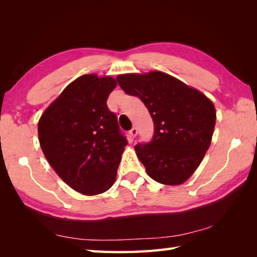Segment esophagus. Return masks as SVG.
I'll use <instances>...</instances> for the list:
<instances>
[{
	"mask_svg": "<svg viewBox=\"0 0 257 257\" xmlns=\"http://www.w3.org/2000/svg\"><path fill=\"white\" fill-rule=\"evenodd\" d=\"M137 134H138V129H137V127H133V128H132V130H130V132H129L130 138H132V139H135V137H136V136H137Z\"/></svg>",
	"mask_w": 257,
	"mask_h": 257,
	"instance_id": "obj_1",
	"label": "esophagus"
}]
</instances>
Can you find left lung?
I'll return each instance as SVG.
<instances>
[{
  "label": "left lung",
  "mask_w": 257,
  "mask_h": 257,
  "mask_svg": "<svg viewBox=\"0 0 257 257\" xmlns=\"http://www.w3.org/2000/svg\"><path fill=\"white\" fill-rule=\"evenodd\" d=\"M130 96L139 97L154 120L150 143L135 146L155 181L178 185L192 176L211 145L215 125L213 102L198 89L161 72L119 75Z\"/></svg>",
  "instance_id": "obj_1"
}]
</instances>
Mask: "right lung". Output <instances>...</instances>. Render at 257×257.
<instances>
[{
  "mask_svg": "<svg viewBox=\"0 0 257 257\" xmlns=\"http://www.w3.org/2000/svg\"><path fill=\"white\" fill-rule=\"evenodd\" d=\"M116 86L110 76H80L38 121V139L47 161L81 194L96 195L111 188L128 144L117 116L107 106Z\"/></svg>",
  "mask_w": 257,
  "mask_h": 257,
  "instance_id": "1",
  "label": "right lung"
}]
</instances>
